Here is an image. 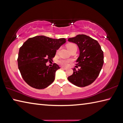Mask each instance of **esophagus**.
Instances as JSON below:
<instances>
[{"mask_svg":"<svg viewBox=\"0 0 123 123\" xmlns=\"http://www.w3.org/2000/svg\"><path fill=\"white\" fill-rule=\"evenodd\" d=\"M62 68L64 69H67L66 68H65V67H62Z\"/></svg>","mask_w":123,"mask_h":123,"instance_id":"obj_1","label":"esophagus"}]
</instances>
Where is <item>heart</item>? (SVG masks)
Returning a JSON list of instances; mask_svg holds the SVG:
<instances>
[{"label": "heart", "instance_id": "1", "mask_svg": "<svg viewBox=\"0 0 123 123\" xmlns=\"http://www.w3.org/2000/svg\"><path fill=\"white\" fill-rule=\"evenodd\" d=\"M67 48L68 51H70L71 50L73 49L74 48H76L77 49V47H76V45L74 43H69L67 45ZM71 62L70 60L69 59H61L59 61V62L62 65L64 66H68V65L69 64V62Z\"/></svg>", "mask_w": 123, "mask_h": 123}]
</instances>
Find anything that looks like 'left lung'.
I'll list each match as a JSON object with an SVG mask.
<instances>
[{
  "mask_svg": "<svg viewBox=\"0 0 123 123\" xmlns=\"http://www.w3.org/2000/svg\"><path fill=\"white\" fill-rule=\"evenodd\" d=\"M68 41L76 44L79 49L76 65L80 68H72L73 73L68 78L72 84L80 87L87 86L98 78L104 62L103 52L98 42L86 35H78L68 38ZM75 68H78L75 66Z\"/></svg>",
  "mask_w": 123,
  "mask_h": 123,
  "instance_id": "obj_1",
  "label": "left lung"
}]
</instances>
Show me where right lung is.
I'll return each mask as SVG.
<instances>
[{"label": "right lung", "mask_w": 123, "mask_h": 123, "mask_svg": "<svg viewBox=\"0 0 123 123\" xmlns=\"http://www.w3.org/2000/svg\"><path fill=\"white\" fill-rule=\"evenodd\" d=\"M64 38L54 39L41 35L30 38L23 44L18 52V68L25 81L31 87L42 89L54 82L59 66L46 65L52 61L56 51L66 43Z\"/></svg>", "instance_id": "obj_1"}]
</instances>
